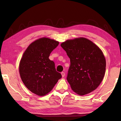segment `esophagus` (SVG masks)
Returning a JSON list of instances; mask_svg holds the SVG:
<instances>
[{
  "label": "esophagus",
  "instance_id": "esophagus-1",
  "mask_svg": "<svg viewBox=\"0 0 121 121\" xmlns=\"http://www.w3.org/2000/svg\"><path fill=\"white\" fill-rule=\"evenodd\" d=\"M61 75H62V77H63L65 76V72H63V71H62V72H61Z\"/></svg>",
  "mask_w": 121,
  "mask_h": 121
}]
</instances>
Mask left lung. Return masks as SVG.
I'll return each mask as SVG.
<instances>
[{"instance_id": "left-lung-1", "label": "left lung", "mask_w": 121, "mask_h": 121, "mask_svg": "<svg viewBox=\"0 0 121 121\" xmlns=\"http://www.w3.org/2000/svg\"><path fill=\"white\" fill-rule=\"evenodd\" d=\"M61 46L70 58L67 80L71 89L83 95L97 89L106 71V60L101 50L85 38L67 40Z\"/></svg>"}]
</instances>
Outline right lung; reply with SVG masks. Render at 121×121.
<instances>
[{"mask_svg": "<svg viewBox=\"0 0 121 121\" xmlns=\"http://www.w3.org/2000/svg\"><path fill=\"white\" fill-rule=\"evenodd\" d=\"M57 41L48 38L36 40L23 53L19 65L21 79L26 86L37 95H46L62 77L56 71L55 63L49 56L58 46Z\"/></svg>", "mask_w": 121, "mask_h": 121, "instance_id": "add662e5", "label": "right lung"}]
</instances>
